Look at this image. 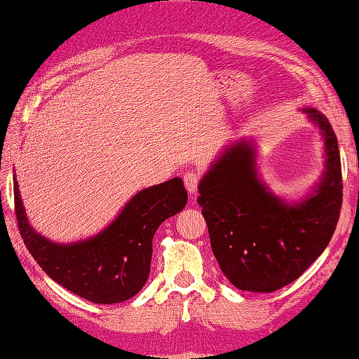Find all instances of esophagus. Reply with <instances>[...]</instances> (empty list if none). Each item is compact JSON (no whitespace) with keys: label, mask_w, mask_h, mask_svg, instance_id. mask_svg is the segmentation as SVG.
I'll use <instances>...</instances> for the list:
<instances>
[{"label":"esophagus","mask_w":359,"mask_h":359,"mask_svg":"<svg viewBox=\"0 0 359 359\" xmlns=\"http://www.w3.org/2000/svg\"><path fill=\"white\" fill-rule=\"evenodd\" d=\"M199 180H201V175L198 173V171H188L183 178L186 189H188L189 193H196V189H198V184H199Z\"/></svg>","instance_id":"obj_1"}]
</instances>
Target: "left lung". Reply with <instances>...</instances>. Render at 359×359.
<instances>
[{"label":"left lung","mask_w":359,"mask_h":359,"mask_svg":"<svg viewBox=\"0 0 359 359\" xmlns=\"http://www.w3.org/2000/svg\"><path fill=\"white\" fill-rule=\"evenodd\" d=\"M302 111L323 135L325 171L301 203H286L259 180L248 140L227 147L199 183L212 253L242 291L273 292L296 281L335 232L343 198L338 140L325 116L312 107Z\"/></svg>","instance_id":"left-lung-1"}]
</instances>
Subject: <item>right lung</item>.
<instances>
[{
	"label": "right lung",
	"mask_w": 359,
	"mask_h": 359,
	"mask_svg": "<svg viewBox=\"0 0 359 359\" xmlns=\"http://www.w3.org/2000/svg\"><path fill=\"white\" fill-rule=\"evenodd\" d=\"M186 203L183 181L173 178L139 191L95 237L53 243L29 224L14 176L16 220L29 253L53 281L95 304L124 302L145 286L156 229Z\"/></svg>",
	"instance_id": "right-lung-1"
}]
</instances>
